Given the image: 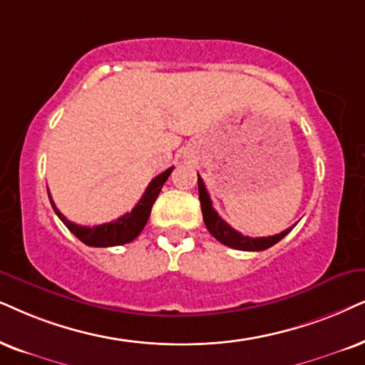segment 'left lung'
<instances>
[{"label":"left lung","instance_id":"8db88e82","mask_svg":"<svg viewBox=\"0 0 365 365\" xmlns=\"http://www.w3.org/2000/svg\"><path fill=\"white\" fill-rule=\"evenodd\" d=\"M198 198H200V207H202V215H204L205 227L209 229V232L214 236L217 241L225 244V246L239 249V251H264V249L274 246L276 242H279L286 234L289 232L293 227L283 230V232L276 234V236L269 237H249L242 236L241 232H237L236 229H232L225 220L220 217L212 207V200L209 192L204 185V180L198 175Z\"/></svg>","mask_w":365,"mask_h":365}]
</instances>
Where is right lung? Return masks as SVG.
<instances>
[{
  "mask_svg": "<svg viewBox=\"0 0 365 365\" xmlns=\"http://www.w3.org/2000/svg\"><path fill=\"white\" fill-rule=\"evenodd\" d=\"M172 172H173V167H170L168 170H165L163 173H160L158 177L151 180L148 188H146L145 193H143V197L140 198V202H138L135 209L131 212H128V214L119 217V219L113 220V222L94 225V227L77 225L71 222V220H67V217L63 215L57 207H55L50 193H48V198H50V204L53 207L55 214L58 215V219L67 225V229L71 230L73 236L81 239V241L87 244V246H92V247L121 246V244L135 241V239L140 236L141 230L145 229V225L150 219L151 207H153L156 197H158V193L161 192V187H163V183L167 182Z\"/></svg>",
  "mask_w": 365,
  "mask_h": 365,
  "instance_id": "right-lung-1",
  "label": "right lung"
}]
</instances>
